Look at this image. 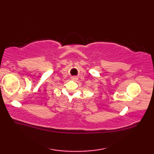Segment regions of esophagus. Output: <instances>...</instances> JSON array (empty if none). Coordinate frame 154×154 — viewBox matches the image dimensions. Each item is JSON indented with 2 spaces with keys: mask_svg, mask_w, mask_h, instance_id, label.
Wrapping results in <instances>:
<instances>
[{
  "mask_svg": "<svg viewBox=\"0 0 154 154\" xmlns=\"http://www.w3.org/2000/svg\"><path fill=\"white\" fill-rule=\"evenodd\" d=\"M72 79H73V80H75V79H77V78L75 77H72Z\"/></svg>",
  "mask_w": 154,
  "mask_h": 154,
  "instance_id": "esophagus-1",
  "label": "esophagus"
}]
</instances>
